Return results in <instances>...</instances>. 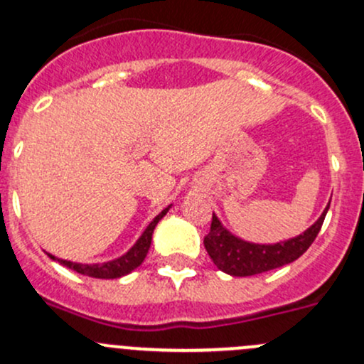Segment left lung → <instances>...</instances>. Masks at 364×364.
Listing matches in <instances>:
<instances>
[{
	"label": "left lung",
	"mask_w": 364,
	"mask_h": 364,
	"mask_svg": "<svg viewBox=\"0 0 364 364\" xmlns=\"http://www.w3.org/2000/svg\"><path fill=\"white\" fill-rule=\"evenodd\" d=\"M328 207L330 203L316 219V223L307 228L304 233L277 243L243 240L223 226L218 215L213 214L210 231L203 238V245L214 264L223 273L231 274V277H254V274L266 273V271L290 264L309 249L321 230Z\"/></svg>",
	"instance_id": "left-lung-1"
}]
</instances>
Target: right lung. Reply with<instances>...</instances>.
<instances>
[{"label": "right lung", "mask_w": 364, "mask_h": 364, "mask_svg": "<svg viewBox=\"0 0 364 364\" xmlns=\"http://www.w3.org/2000/svg\"><path fill=\"white\" fill-rule=\"evenodd\" d=\"M171 207H173V203L167 205L161 214L155 215L154 221L145 228V231H143L141 237L138 238L136 243H134L126 254H122L121 257L117 259H112V261H107V262H97V264H82V262H72V261H67V259L55 257V255L48 252L46 254L48 257L53 259V261H58L60 264L67 266L69 269L77 271V273L85 274V277L102 278V279H115V278L126 277V274H129L131 271L136 269V267L145 261L146 254H149V249H150V243H151V233H154L157 223L161 221L164 215L169 213Z\"/></svg>", "instance_id": "add662e5"}]
</instances>
